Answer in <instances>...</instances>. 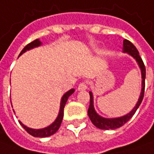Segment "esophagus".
I'll use <instances>...</instances> for the list:
<instances>
[{"label":"esophagus","instance_id":"34e87169","mask_svg":"<svg viewBox=\"0 0 154 154\" xmlns=\"http://www.w3.org/2000/svg\"><path fill=\"white\" fill-rule=\"evenodd\" d=\"M88 88V85L86 82H81L79 85H78V88H77V89L79 90V91H84V90H86Z\"/></svg>","mask_w":154,"mask_h":154}]
</instances>
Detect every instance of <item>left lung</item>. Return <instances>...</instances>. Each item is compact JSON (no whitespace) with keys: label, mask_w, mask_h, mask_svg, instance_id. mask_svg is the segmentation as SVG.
<instances>
[{"label":"left lung","mask_w":154,"mask_h":154,"mask_svg":"<svg viewBox=\"0 0 154 154\" xmlns=\"http://www.w3.org/2000/svg\"><path fill=\"white\" fill-rule=\"evenodd\" d=\"M123 53H126L131 57H133L137 62L139 68L140 70L141 73V90H140V96L137 100V102L134 106V108L130 111L129 113L126 115H124L122 117H118V118H104L101 117L100 115H99L94 106V96L93 93L91 91H89V95H90V103H89V107L88 110V115L89 117V119L91 120V122L93 123V125L97 127L100 130H115L118 129L121 126L125 125V123H127L129 120L133 117V115L135 113L136 110L140 106V103L143 100L144 96V90H145V78H146V68L143 64V61L141 60V58L139 55V52L136 49L135 46L133 45L130 41L124 40L123 42Z\"/></svg>","instance_id":"obj_1"}]
</instances>
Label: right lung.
<instances>
[{
  "label": "right lung",
  "mask_w": 154,
  "mask_h": 154,
  "mask_svg": "<svg viewBox=\"0 0 154 154\" xmlns=\"http://www.w3.org/2000/svg\"><path fill=\"white\" fill-rule=\"evenodd\" d=\"M41 45H42V42L39 39L33 41L32 42H30L28 45H26L24 47V49L21 51V53L19 54V56L22 55L26 51L30 50V49L35 48H37V47H40ZM74 92H75V89L72 88L69 91H67L66 93L62 96L60 100V107L59 114H58L56 119L50 125L47 126L45 128H42V129H31V128H29V127L25 126L21 121H19V124L21 125V126L24 128V130L29 133V135H31L34 137H48V136L54 135V133H56L58 131L61 123H62V119H63V117H64V108H65V106L66 104L67 100Z\"/></svg>",
  "instance_id": "1"
}]
</instances>
